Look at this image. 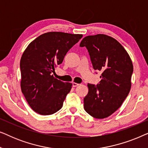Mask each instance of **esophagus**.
<instances>
[{
  "mask_svg": "<svg viewBox=\"0 0 148 148\" xmlns=\"http://www.w3.org/2000/svg\"><path fill=\"white\" fill-rule=\"evenodd\" d=\"M78 86H79V84H77V83H75V82L73 83V87H74V88H75V87Z\"/></svg>",
  "mask_w": 148,
  "mask_h": 148,
  "instance_id": "34e87169",
  "label": "esophagus"
}]
</instances>
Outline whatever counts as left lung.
Segmentation results:
<instances>
[{"instance_id": "left-lung-1", "label": "left lung", "mask_w": 148, "mask_h": 148, "mask_svg": "<svg viewBox=\"0 0 148 148\" xmlns=\"http://www.w3.org/2000/svg\"><path fill=\"white\" fill-rule=\"evenodd\" d=\"M79 46H86L94 69L102 73L100 84H88L84 109L94 118H106L120 108L130 92L132 60L116 40L105 34L86 36Z\"/></svg>"}]
</instances>
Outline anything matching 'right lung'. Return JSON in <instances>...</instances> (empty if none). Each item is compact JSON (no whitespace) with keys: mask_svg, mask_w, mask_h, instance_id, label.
<instances>
[{"mask_svg":"<svg viewBox=\"0 0 148 148\" xmlns=\"http://www.w3.org/2000/svg\"><path fill=\"white\" fill-rule=\"evenodd\" d=\"M82 34L59 32L43 34L33 40L20 60L21 89L32 110L50 115L60 110L72 84L54 78L55 68Z\"/></svg>","mask_w":148,"mask_h":148,"instance_id":"obj_1","label":"right lung"}]
</instances>
